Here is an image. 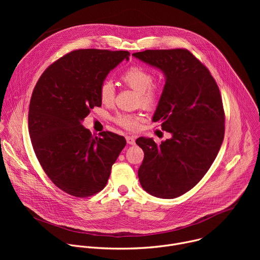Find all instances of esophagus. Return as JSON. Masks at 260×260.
Segmentation results:
<instances>
[{"instance_id": "1", "label": "esophagus", "mask_w": 260, "mask_h": 260, "mask_svg": "<svg viewBox=\"0 0 260 260\" xmlns=\"http://www.w3.org/2000/svg\"><path fill=\"white\" fill-rule=\"evenodd\" d=\"M126 142H127L128 145H134L136 143V139L133 136H127L126 137Z\"/></svg>"}]
</instances>
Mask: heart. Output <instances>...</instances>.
Here are the masks:
<instances>
[{
  "mask_svg": "<svg viewBox=\"0 0 260 260\" xmlns=\"http://www.w3.org/2000/svg\"><path fill=\"white\" fill-rule=\"evenodd\" d=\"M122 82L138 93L140 105L146 110L155 109L160 101L161 92L153 84V75L140 66H132L122 75ZM99 95L103 104L111 105L115 99V88L113 83L105 80L99 89ZM117 124L128 131H135L139 126L140 117L138 115L119 114L115 118Z\"/></svg>",
  "mask_w": 260,
  "mask_h": 260,
  "instance_id": "1",
  "label": "heart"
}]
</instances>
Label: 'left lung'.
I'll return each mask as SVG.
<instances>
[{
	"label": "left lung",
	"mask_w": 260,
	"mask_h": 260,
	"mask_svg": "<svg viewBox=\"0 0 260 260\" xmlns=\"http://www.w3.org/2000/svg\"><path fill=\"white\" fill-rule=\"evenodd\" d=\"M162 71L166 84L152 121L172 135L157 145L139 138L144 151L138 176L145 191L175 199L189 191L215 160L224 138V110L210 71L186 49L133 53Z\"/></svg>",
	"instance_id": "obj_1"
}]
</instances>
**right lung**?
<instances>
[{
    "label": "right lung",
    "instance_id": "right-lung-1",
    "mask_svg": "<svg viewBox=\"0 0 260 260\" xmlns=\"http://www.w3.org/2000/svg\"><path fill=\"white\" fill-rule=\"evenodd\" d=\"M128 51L74 50L50 64L37 82L29 102L28 133L34 151L49 179L77 198L100 192L126 141L103 132L100 137L82 125L101 107V84Z\"/></svg>",
    "mask_w": 260,
    "mask_h": 260
}]
</instances>
